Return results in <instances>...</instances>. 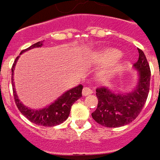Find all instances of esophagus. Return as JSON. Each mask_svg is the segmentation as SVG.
<instances>
[{
  "label": "esophagus",
  "mask_w": 160,
  "mask_h": 160,
  "mask_svg": "<svg viewBox=\"0 0 160 160\" xmlns=\"http://www.w3.org/2000/svg\"><path fill=\"white\" fill-rule=\"evenodd\" d=\"M92 91L90 89L89 87H83V92H82V94L83 96H87L89 94H92Z\"/></svg>",
  "instance_id": "34e87169"
}]
</instances>
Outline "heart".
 <instances>
[{
  "label": "heart",
  "mask_w": 160,
  "mask_h": 160,
  "mask_svg": "<svg viewBox=\"0 0 160 160\" xmlns=\"http://www.w3.org/2000/svg\"><path fill=\"white\" fill-rule=\"evenodd\" d=\"M122 56L119 50L114 48H107L90 55V60L96 65L104 66L100 73V77L103 80H108L120 70V66L116 62Z\"/></svg>",
  "instance_id": "b5f03b06"
}]
</instances>
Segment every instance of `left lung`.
<instances>
[{
  "label": "left lung",
  "mask_w": 160,
  "mask_h": 160,
  "mask_svg": "<svg viewBox=\"0 0 160 160\" xmlns=\"http://www.w3.org/2000/svg\"><path fill=\"white\" fill-rule=\"evenodd\" d=\"M139 58L133 65L138 71V83L130 92L112 91L107 87L96 90L98 106L92 113V118L106 127H120L131 123L141 113L150 91L151 69L142 50L138 49Z\"/></svg>",
  "instance_id": "8db88e82"
}]
</instances>
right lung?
Segmentation results:
<instances>
[{
    "label": "right lung",
    "instance_id": "1",
    "mask_svg": "<svg viewBox=\"0 0 160 160\" xmlns=\"http://www.w3.org/2000/svg\"><path fill=\"white\" fill-rule=\"evenodd\" d=\"M42 42H43V41H41V42L34 43L28 49L23 50L20 52V54L27 52V51H29L31 49L42 47ZM18 58H19V56L17 57L16 60L13 63L12 68H11V72H12V74H11V82H12L13 94H14L16 105H17L18 108L19 109V111L29 121H31L34 124L39 125V126H55L63 123L65 120L68 118L69 113H70L71 107L74 104V102H77L78 99H80L82 97L83 85L79 84L76 87L65 92L62 95L59 96L55 102L51 103L49 106H46V107L40 108V109L30 108L25 106L19 101L18 97L16 93L15 85H14V77L13 76H14L16 63H17Z\"/></svg>",
    "mask_w": 160,
    "mask_h": 160
}]
</instances>
